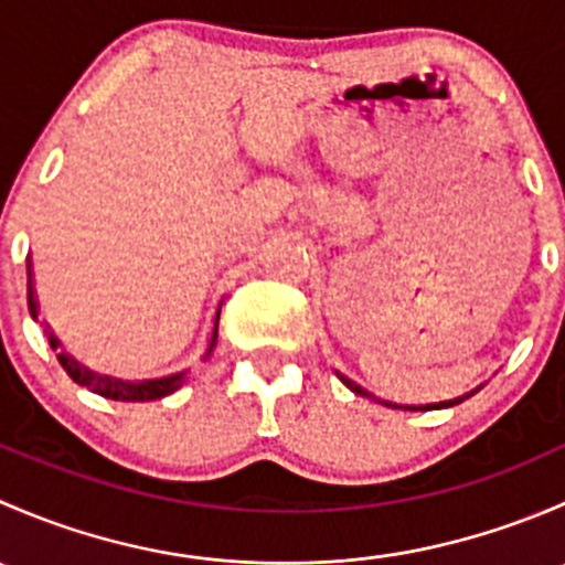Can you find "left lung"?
<instances>
[{"mask_svg": "<svg viewBox=\"0 0 565 565\" xmlns=\"http://www.w3.org/2000/svg\"><path fill=\"white\" fill-rule=\"evenodd\" d=\"M341 380H344V385H347V388H350V391L361 393V396H366V398H374L372 393H366V391H363V388H358V385H352L350 380H347V377H341ZM472 393H476V391H472ZM472 393H465V396L454 398V402H440V404H437V407H451V404H459V402H465V398H467V396H472ZM374 402H380V398H374ZM380 404H388V402H380ZM388 407H396V404H388ZM429 407H435V404H429ZM429 407H424V409H429ZM409 409H418V407H409Z\"/></svg>", "mask_w": 565, "mask_h": 565, "instance_id": "1", "label": "left lung"}]
</instances>
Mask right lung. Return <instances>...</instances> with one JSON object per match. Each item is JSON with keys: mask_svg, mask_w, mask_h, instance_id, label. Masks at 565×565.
I'll return each mask as SVG.
<instances>
[{"mask_svg": "<svg viewBox=\"0 0 565 565\" xmlns=\"http://www.w3.org/2000/svg\"><path fill=\"white\" fill-rule=\"evenodd\" d=\"M26 300H30V311H32V317H35L38 315V303H35V298H32V287H30V295H26ZM215 333H218V330H213V341H210L207 355L213 352V347H215ZM49 341H51V350H56V347H60V341H56L54 335H51ZM56 361L62 363V369H65L67 377H71L73 383L87 385V388L100 393V396L114 398V402H156V398L169 396V393H174L177 388H180L182 374H185V372H180V374H172V377H163V380L122 383V380H114V377H104V374L87 372V369L78 366L73 358H67L65 352H60V355H56Z\"/></svg>", "mask_w": 565, "mask_h": 565, "instance_id": "add662e5", "label": "right lung"}]
</instances>
